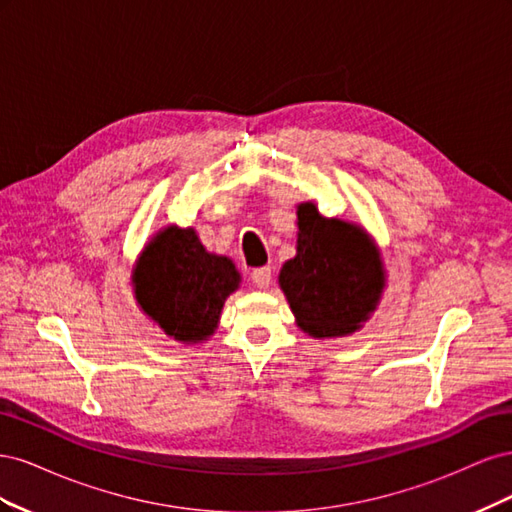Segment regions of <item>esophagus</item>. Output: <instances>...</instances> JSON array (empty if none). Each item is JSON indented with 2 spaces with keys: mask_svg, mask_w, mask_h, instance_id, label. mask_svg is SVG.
<instances>
[{
  "mask_svg": "<svg viewBox=\"0 0 512 512\" xmlns=\"http://www.w3.org/2000/svg\"><path fill=\"white\" fill-rule=\"evenodd\" d=\"M271 280H273L271 267H258V269L252 271V284H254L256 288H269Z\"/></svg>",
  "mask_w": 512,
  "mask_h": 512,
  "instance_id": "obj_1",
  "label": "esophagus"
}]
</instances>
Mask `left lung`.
<instances>
[{
    "label": "left lung",
    "mask_w": 512,
    "mask_h": 512,
    "mask_svg": "<svg viewBox=\"0 0 512 512\" xmlns=\"http://www.w3.org/2000/svg\"><path fill=\"white\" fill-rule=\"evenodd\" d=\"M280 286L299 327L314 337L348 335L376 307L384 286L382 262L367 235L342 220H327L316 205L299 207L297 256Z\"/></svg>",
    "instance_id": "obj_1"
}]
</instances>
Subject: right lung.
<instances>
[{
	"mask_svg": "<svg viewBox=\"0 0 512 512\" xmlns=\"http://www.w3.org/2000/svg\"><path fill=\"white\" fill-rule=\"evenodd\" d=\"M237 286L235 265L205 252L192 228L162 230L145 247L134 271L136 301L179 342H200L211 335L226 297Z\"/></svg>",
	"mask_w": 512,
	"mask_h": 512,
	"instance_id": "obj_1",
	"label": "right lung"
}]
</instances>
